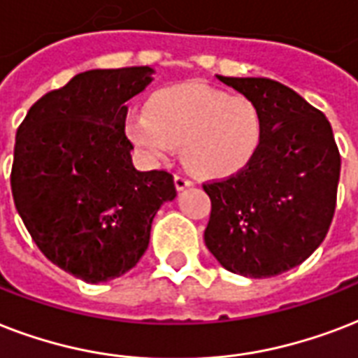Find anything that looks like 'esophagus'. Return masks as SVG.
Instances as JSON below:
<instances>
[{
    "instance_id": "esophagus-1",
    "label": "esophagus",
    "mask_w": 358,
    "mask_h": 358,
    "mask_svg": "<svg viewBox=\"0 0 358 358\" xmlns=\"http://www.w3.org/2000/svg\"><path fill=\"white\" fill-rule=\"evenodd\" d=\"M173 182H176V188H177V190H179V192H181V190H185V188L192 187V185H194V182L190 181L188 177L179 176V173H177V176L173 177Z\"/></svg>"
}]
</instances>
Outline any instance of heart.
<instances>
[{"label": "heart", "instance_id": "b5f03b06", "mask_svg": "<svg viewBox=\"0 0 358 358\" xmlns=\"http://www.w3.org/2000/svg\"><path fill=\"white\" fill-rule=\"evenodd\" d=\"M124 132L149 159L170 157L182 143V162L201 177H228L250 164L263 140L254 101L210 85H170L127 117Z\"/></svg>", "mask_w": 358, "mask_h": 358}]
</instances>
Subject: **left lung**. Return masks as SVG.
Returning <instances> with one entry per match:
<instances>
[{"instance_id": "obj_1", "label": "left lung", "mask_w": 358, "mask_h": 358, "mask_svg": "<svg viewBox=\"0 0 358 358\" xmlns=\"http://www.w3.org/2000/svg\"><path fill=\"white\" fill-rule=\"evenodd\" d=\"M257 104L263 140L252 162L203 185L210 198L205 245L224 268L268 278L312 256L331 228L340 153L329 119L287 85L217 76Z\"/></svg>"}]
</instances>
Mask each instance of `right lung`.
<instances>
[{
	"label": "right lung",
	"instance_id": "obj_1",
	"mask_svg": "<svg viewBox=\"0 0 358 358\" xmlns=\"http://www.w3.org/2000/svg\"><path fill=\"white\" fill-rule=\"evenodd\" d=\"M151 66L95 69L38 99L16 132L10 188L38 250L90 284L124 274L148 250L151 224L176 198L168 171H138L127 104Z\"/></svg>",
	"mask_w": 358,
	"mask_h": 358
}]
</instances>
